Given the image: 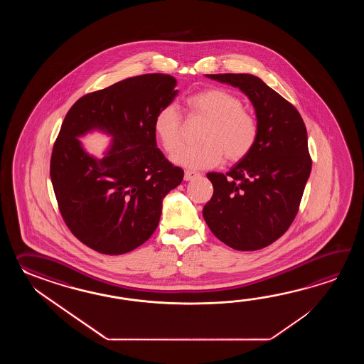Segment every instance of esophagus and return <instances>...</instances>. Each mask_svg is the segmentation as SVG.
Segmentation results:
<instances>
[{
    "mask_svg": "<svg viewBox=\"0 0 364 364\" xmlns=\"http://www.w3.org/2000/svg\"><path fill=\"white\" fill-rule=\"evenodd\" d=\"M198 177H200V174H199V173H196V171H185V181H193V179H196Z\"/></svg>",
    "mask_w": 364,
    "mask_h": 364,
    "instance_id": "esophagus-1",
    "label": "esophagus"
}]
</instances>
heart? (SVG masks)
Wrapping results in <instances>:
<instances>
[{
  "instance_id": "1",
  "label": "heart",
  "mask_w": 364,
  "mask_h": 364,
  "mask_svg": "<svg viewBox=\"0 0 364 364\" xmlns=\"http://www.w3.org/2000/svg\"><path fill=\"white\" fill-rule=\"evenodd\" d=\"M188 117L205 119L198 140L200 144L183 148L171 157L173 163L187 169H209L223 163L246 159L259 138L256 117L243 108L238 96L223 88H205L186 99ZM154 132L165 152H177L183 143L182 117L169 104L156 112Z\"/></svg>"
}]
</instances>
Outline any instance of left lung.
Segmentation results:
<instances>
[{"mask_svg": "<svg viewBox=\"0 0 364 364\" xmlns=\"http://www.w3.org/2000/svg\"><path fill=\"white\" fill-rule=\"evenodd\" d=\"M240 88L255 108L259 138L226 174L207 177L213 195L203 208L210 232L229 247H267L293 223L311 173L307 130L299 112L251 74H208Z\"/></svg>", "mask_w": 364, "mask_h": 364, "instance_id": "left-lung-1", "label": "left lung"}]
</instances>
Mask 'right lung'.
Instances as JSON below:
<instances>
[{"label":"right lung","instance_id":"obj_1","mask_svg":"<svg viewBox=\"0 0 364 364\" xmlns=\"http://www.w3.org/2000/svg\"><path fill=\"white\" fill-rule=\"evenodd\" d=\"M176 77L144 74L88 93L70 108L50 159L58 208L71 232L105 255L139 247L159 225L164 198L181 185L183 171L157 148L154 117L178 95ZM112 136L105 157L79 137Z\"/></svg>","mask_w":364,"mask_h":364}]
</instances>
